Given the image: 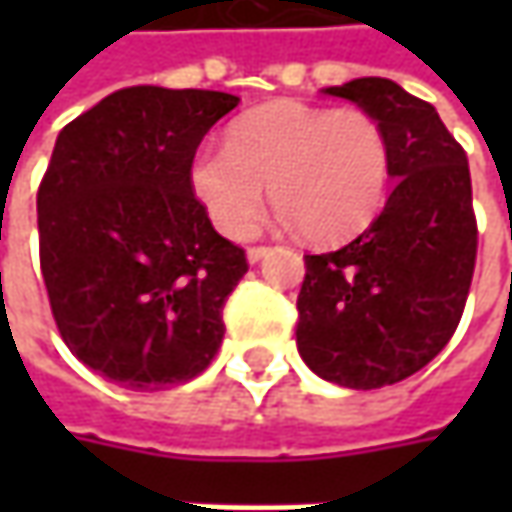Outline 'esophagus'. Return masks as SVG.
<instances>
[{"instance_id":"obj_1","label":"esophagus","mask_w":512,"mask_h":512,"mask_svg":"<svg viewBox=\"0 0 512 512\" xmlns=\"http://www.w3.org/2000/svg\"><path fill=\"white\" fill-rule=\"evenodd\" d=\"M270 253H273V247H265V245L247 247V262H250V265H256V262H262V259L270 256Z\"/></svg>"}]
</instances>
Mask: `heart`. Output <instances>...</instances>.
<instances>
[{
    "label": "heart",
    "mask_w": 512,
    "mask_h": 512,
    "mask_svg": "<svg viewBox=\"0 0 512 512\" xmlns=\"http://www.w3.org/2000/svg\"><path fill=\"white\" fill-rule=\"evenodd\" d=\"M190 190L219 233L242 239L253 227L265 182L285 225L333 245L373 222L390 182V139L359 108L273 102L227 130L225 145L190 159Z\"/></svg>",
    "instance_id": "b5f03b06"
}]
</instances>
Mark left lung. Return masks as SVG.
<instances>
[{
	"mask_svg": "<svg viewBox=\"0 0 512 512\" xmlns=\"http://www.w3.org/2000/svg\"><path fill=\"white\" fill-rule=\"evenodd\" d=\"M382 122L393 190L339 250L305 256L296 344L325 382L376 390L422 370L456 333L476 267V216L462 145L436 108L364 76L325 88Z\"/></svg>",
	"mask_w": 512,
	"mask_h": 512,
	"instance_id": "1",
	"label": "left lung"
}]
</instances>
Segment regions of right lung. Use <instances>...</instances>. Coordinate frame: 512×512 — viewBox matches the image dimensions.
Instances as JSON below:
<instances>
[{
    "label": "right lung",
    "mask_w": 512,
    "mask_h": 512,
    "mask_svg": "<svg viewBox=\"0 0 512 512\" xmlns=\"http://www.w3.org/2000/svg\"><path fill=\"white\" fill-rule=\"evenodd\" d=\"M239 105L219 90H116L62 128L36 193L39 262L70 353L128 390L190 382L247 273L190 190V159Z\"/></svg>",
    "instance_id": "obj_1"
}]
</instances>
